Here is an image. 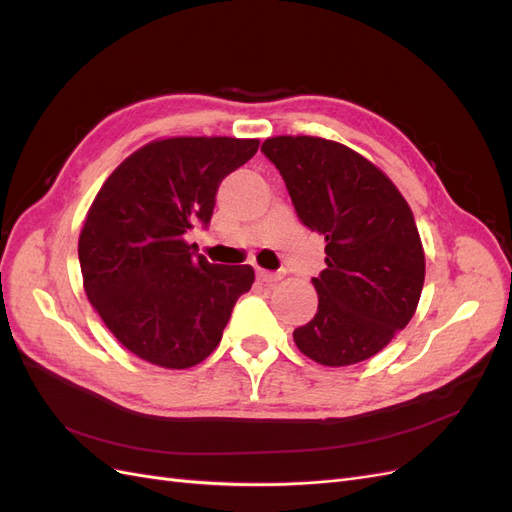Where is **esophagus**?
<instances>
[{"instance_id": "1", "label": "esophagus", "mask_w": 512, "mask_h": 512, "mask_svg": "<svg viewBox=\"0 0 512 512\" xmlns=\"http://www.w3.org/2000/svg\"><path fill=\"white\" fill-rule=\"evenodd\" d=\"M256 277H258V280L262 282V284H273V282H277V280H280V273H271V271H265V269H258L256 271Z\"/></svg>"}]
</instances>
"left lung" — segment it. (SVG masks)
Returning a JSON list of instances; mask_svg holds the SVG:
<instances>
[{
	"label": "left lung",
	"instance_id": "8db88e82",
	"mask_svg": "<svg viewBox=\"0 0 512 512\" xmlns=\"http://www.w3.org/2000/svg\"><path fill=\"white\" fill-rule=\"evenodd\" d=\"M260 151L280 170L299 220L327 241L314 277L318 312L292 337L320 365L378 354L416 312L425 254L393 181L359 153L316 136H275Z\"/></svg>",
	"mask_w": 512,
	"mask_h": 512
}]
</instances>
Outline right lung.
<instances>
[{"label":"right lung","instance_id":"add662e5","mask_svg":"<svg viewBox=\"0 0 512 512\" xmlns=\"http://www.w3.org/2000/svg\"><path fill=\"white\" fill-rule=\"evenodd\" d=\"M256 138L181 136L123 160L91 205L79 239L89 303L143 361L185 369L218 348L250 265H211L185 243L207 228L224 177L254 158Z\"/></svg>","mask_w":512,"mask_h":512}]
</instances>
